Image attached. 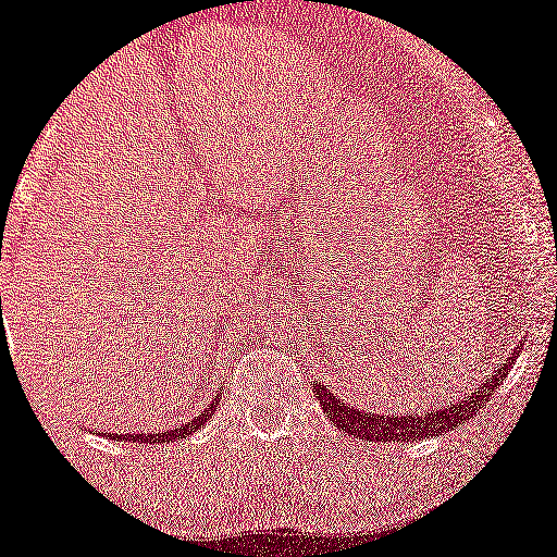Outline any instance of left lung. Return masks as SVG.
<instances>
[{"mask_svg":"<svg viewBox=\"0 0 557 557\" xmlns=\"http://www.w3.org/2000/svg\"><path fill=\"white\" fill-rule=\"evenodd\" d=\"M516 354L507 359L503 368H497L492 377L486 383H481L479 391L468 396L466 401H457V405L449 407H438L433 412H412V414H370V409H354L346 401L335 399L330 394V388L314 383V394L320 399V407L325 409V414L333 420L341 431H346L348 436H359L368 438V442H423L428 436H442V433L451 431V428L468 423L481 407L486 405L488 396L494 394V388L505 381L507 370L516 364Z\"/></svg>","mask_w":557,"mask_h":557,"instance_id":"obj_1","label":"left lung"}]
</instances>
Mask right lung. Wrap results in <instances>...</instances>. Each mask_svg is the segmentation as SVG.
<instances>
[{
	"label": "right lung",
	"mask_w": 557,
	"mask_h": 557,
	"mask_svg": "<svg viewBox=\"0 0 557 557\" xmlns=\"http://www.w3.org/2000/svg\"><path fill=\"white\" fill-rule=\"evenodd\" d=\"M216 399L211 401L209 409H203V412L198 414L195 420H189V423L174 428V431H158V433H113V438H124V442H134V444H166V442H174V438H185L189 433L198 431L200 425L206 423V420H211L213 409H216Z\"/></svg>",
	"instance_id": "1"
}]
</instances>
